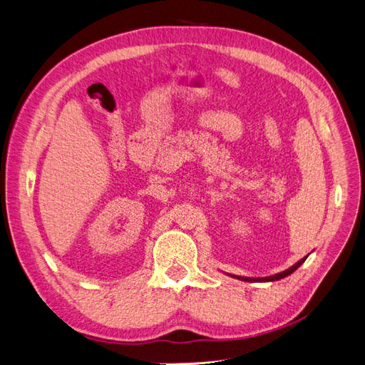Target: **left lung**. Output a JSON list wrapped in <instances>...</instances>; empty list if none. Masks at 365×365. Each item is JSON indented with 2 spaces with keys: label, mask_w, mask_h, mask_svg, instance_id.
I'll return each instance as SVG.
<instances>
[{
  "label": "left lung",
  "mask_w": 365,
  "mask_h": 365,
  "mask_svg": "<svg viewBox=\"0 0 365 365\" xmlns=\"http://www.w3.org/2000/svg\"><path fill=\"white\" fill-rule=\"evenodd\" d=\"M306 260V257L304 259H302V260H298L294 267H291L289 269H286V271H283V272H280V274H275V275H272V277H264V279H257V280H254V279H244V277H239V279H242V280H247V282H274V280H280V279H283V277H286V275H289V274H292L298 267H300V264L303 263Z\"/></svg>",
  "instance_id": "obj_1"
}]
</instances>
